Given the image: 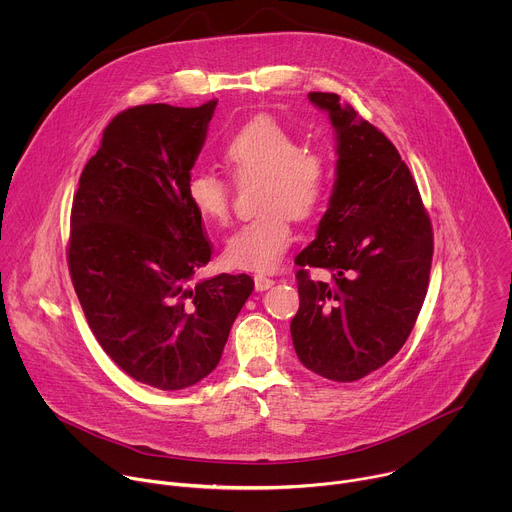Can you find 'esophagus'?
<instances>
[{"label": "esophagus", "instance_id": "esophagus-1", "mask_svg": "<svg viewBox=\"0 0 512 512\" xmlns=\"http://www.w3.org/2000/svg\"><path fill=\"white\" fill-rule=\"evenodd\" d=\"M273 283H275V281H273L271 277L255 275V289H257V291H265V289H269Z\"/></svg>", "mask_w": 512, "mask_h": 512}]
</instances>
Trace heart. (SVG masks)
Wrapping results in <instances>:
<instances>
[{
	"label": "heart",
	"mask_w": 512,
	"mask_h": 512,
	"mask_svg": "<svg viewBox=\"0 0 512 512\" xmlns=\"http://www.w3.org/2000/svg\"><path fill=\"white\" fill-rule=\"evenodd\" d=\"M223 164L237 178H259L257 214L225 243V261L235 269L273 271L294 241L291 218L310 221L326 204L330 164L318 150L302 148L294 131L269 115L233 129L221 143ZM186 200L206 223L223 225L231 212L227 182L206 170L186 180Z\"/></svg>",
	"instance_id": "heart-1"
}]
</instances>
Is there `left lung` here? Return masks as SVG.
Masks as SVG:
<instances>
[{"label": "left lung", "instance_id": "obj_1", "mask_svg": "<svg viewBox=\"0 0 512 512\" xmlns=\"http://www.w3.org/2000/svg\"><path fill=\"white\" fill-rule=\"evenodd\" d=\"M336 129L330 206L296 257L300 310L291 320L298 358L312 373L352 383L381 369L409 338L433 257L431 221L395 145L336 93H310ZM324 268L326 282L309 277Z\"/></svg>", "mask_w": 512, "mask_h": 512}]
</instances>
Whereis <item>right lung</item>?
I'll return each mask as SVG.
<instances>
[{
  "mask_svg": "<svg viewBox=\"0 0 512 512\" xmlns=\"http://www.w3.org/2000/svg\"><path fill=\"white\" fill-rule=\"evenodd\" d=\"M214 107L121 111L72 198L66 259L89 328L123 373L162 391L216 369L255 287L247 273L190 281L212 255L186 180Z\"/></svg>",
  "mask_w": 512,
  "mask_h": 512,
  "instance_id": "obj_1",
  "label": "right lung"
}]
</instances>
